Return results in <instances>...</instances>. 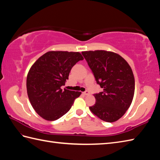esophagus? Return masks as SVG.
Masks as SVG:
<instances>
[{"mask_svg": "<svg viewBox=\"0 0 160 160\" xmlns=\"http://www.w3.org/2000/svg\"><path fill=\"white\" fill-rule=\"evenodd\" d=\"M83 94L85 95V96H88V95H89V92L88 91H84V92H83Z\"/></svg>", "mask_w": 160, "mask_h": 160, "instance_id": "obj_1", "label": "esophagus"}]
</instances>
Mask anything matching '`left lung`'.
I'll use <instances>...</instances> for the list:
<instances>
[{
  "instance_id": "8db88e82",
  "label": "left lung",
  "mask_w": 160,
  "mask_h": 160,
  "mask_svg": "<svg viewBox=\"0 0 160 160\" xmlns=\"http://www.w3.org/2000/svg\"><path fill=\"white\" fill-rule=\"evenodd\" d=\"M97 84L103 91L94 94L96 104L89 109L102 120L113 122L131 106L135 79L131 67L118 53L104 50L82 52Z\"/></svg>"
}]
</instances>
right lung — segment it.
I'll use <instances>...</instances> for the list:
<instances>
[{
    "label": "right lung",
    "mask_w": 160,
    "mask_h": 160,
    "mask_svg": "<svg viewBox=\"0 0 160 160\" xmlns=\"http://www.w3.org/2000/svg\"><path fill=\"white\" fill-rule=\"evenodd\" d=\"M84 58L79 52L52 51L40 56L27 77V91L33 109L46 120L54 121L70 110L79 91L62 89L70 71Z\"/></svg>",
    "instance_id": "1"
}]
</instances>
